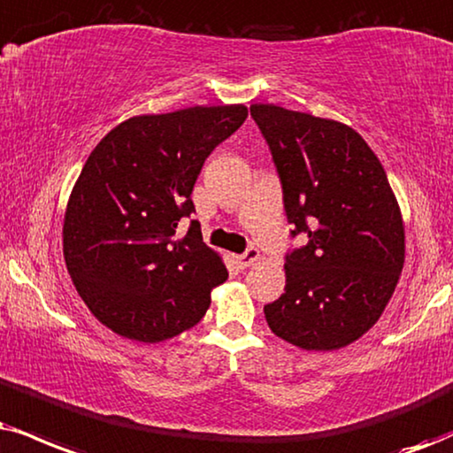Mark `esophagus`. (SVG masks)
<instances>
[{"instance_id":"obj_1","label":"esophagus","mask_w":453,"mask_h":453,"mask_svg":"<svg viewBox=\"0 0 453 453\" xmlns=\"http://www.w3.org/2000/svg\"><path fill=\"white\" fill-rule=\"evenodd\" d=\"M260 260V252L256 248H248L243 254L237 256V265L242 266V269H248V266H252L254 262Z\"/></svg>"}]
</instances>
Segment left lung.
Wrapping results in <instances>:
<instances>
[{
    "mask_svg": "<svg viewBox=\"0 0 453 453\" xmlns=\"http://www.w3.org/2000/svg\"><path fill=\"white\" fill-rule=\"evenodd\" d=\"M269 142L292 235L286 292L265 306L271 332L304 350H338L380 319L405 262V226L387 172L361 134L334 119L252 104Z\"/></svg>",
    "mask_w": 453,
    "mask_h": 453,
    "instance_id": "obj_1",
    "label": "left lung"
}]
</instances>
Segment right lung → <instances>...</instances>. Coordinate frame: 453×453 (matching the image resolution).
<instances>
[{
  "label": "right lung",
  "instance_id": "obj_1",
  "mask_svg": "<svg viewBox=\"0 0 453 453\" xmlns=\"http://www.w3.org/2000/svg\"><path fill=\"white\" fill-rule=\"evenodd\" d=\"M248 117L243 104L188 107L121 121L83 165L63 225L77 294L117 336L164 342L197 326L211 289L226 281L222 256L201 239L191 193L203 161Z\"/></svg>",
  "mask_w": 453,
  "mask_h": 453
}]
</instances>
